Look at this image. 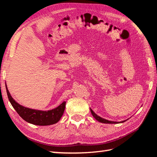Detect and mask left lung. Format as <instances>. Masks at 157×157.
<instances>
[{
	"label": "left lung",
	"instance_id": "8db88e82",
	"mask_svg": "<svg viewBox=\"0 0 157 157\" xmlns=\"http://www.w3.org/2000/svg\"><path fill=\"white\" fill-rule=\"evenodd\" d=\"M90 112H91L93 116L95 118V119L99 121V122H101V123H104V124H118V123H123L124 122V121H126V120H124L123 121H120V122H117V121H109V120H105L103 119V118L99 117V116H97V115L94 112V111L90 109Z\"/></svg>",
	"mask_w": 157,
	"mask_h": 157
}]
</instances>
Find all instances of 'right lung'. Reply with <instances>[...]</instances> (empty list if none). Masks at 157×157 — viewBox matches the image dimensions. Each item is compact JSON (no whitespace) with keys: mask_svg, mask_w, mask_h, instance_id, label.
<instances>
[{"mask_svg":"<svg viewBox=\"0 0 157 157\" xmlns=\"http://www.w3.org/2000/svg\"><path fill=\"white\" fill-rule=\"evenodd\" d=\"M6 89L9 100L14 109L24 120L30 124L37 125V126H48V125L54 124L60 120L63 115L66 101L62 102L58 107L49 111L31 109L17 103L10 95L6 85Z\"/></svg>","mask_w":157,"mask_h":157,"instance_id":"1","label":"right lung"}]
</instances>
